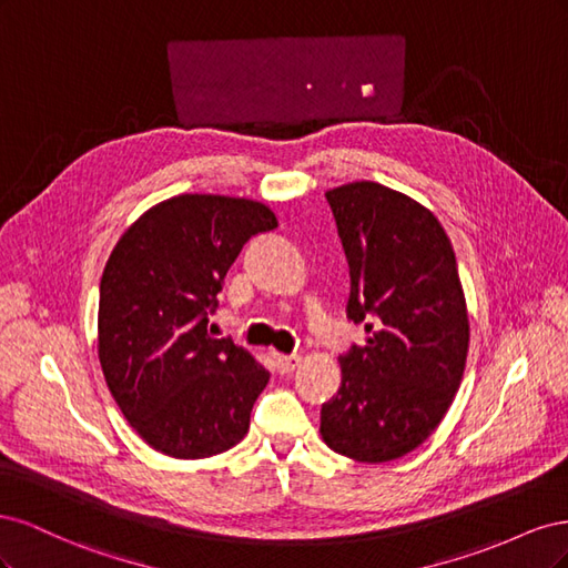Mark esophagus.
<instances>
[{"label": "esophagus", "mask_w": 568, "mask_h": 568, "mask_svg": "<svg viewBox=\"0 0 568 568\" xmlns=\"http://www.w3.org/2000/svg\"><path fill=\"white\" fill-rule=\"evenodd\" d=\"M274 359H277V369H280L282 374L294 372V369L301 365V355H277Z\"/></svg>", "instance_id": "esophagus-1"}]
</instances>
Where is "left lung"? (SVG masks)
<instances>
[{
  "mask_svg": "<svg viewBox=\"0 0 568 568\" xmlns=\"http://www.w3.org/2000/svg\"><path fill=\"white\" fill-rule=\"evenodd\" d=\"M324 196L351 267L348 320L372 336L338 357L341 386L322 405L320 434L355 462H390L436 432L467 365L455 251L432 211L379 182Z\"/></svg>",
  "mask_w": 568,
  "mask_h": 568,
  "instance_id": "obj_1",
  "label": "left lung"
}]
</instances>
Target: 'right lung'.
Instances as JSON below:
<instances>
[{"label":"right lung","mask_w":568,"mask_h":568,"mask_svg":"<svg viewBox=\"0 0 568 568\" xmlns=\"http://www.w3.org/2000/svg\"><path fill=\"white\" fill-rule=\"evenodd\" d=\"M267 205L180 194L132 222L99 286V363L130 426L153 450L203 459L242 440L270 372L232 338L209 334L227 270Z\"/></svg>","instance_id":"obj_1"}]
</instances>
